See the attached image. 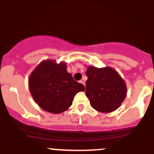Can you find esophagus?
I'll use <instances>...</instances> for the list:
<instances>
[{"label":"esophagus","instance_id":"obj_1","mask_svg":"<svg viewBox=\"0 0 154 154\" xmlns=\"http://www.w3.org/2000/svg\"><path fill=\"white\" fill-rule=\"evenodd\" d=\"M80 83H82V85H84L85 86V82H84V80H80Z\"/></svg>","mask_w":154,"mask_h":154}]
</instances>
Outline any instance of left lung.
Masks as SVG:
<instances>
[{
  "label": "left lung",
  "instance_id": "obj_1",
  "mask_svg": "<svg viewBox=\"0 0 154 154\" xmlns=\"http://www.w3.org/2000/svg\"><path fill=\"white\" fill-rule=\"evenodd\" d=\"M86 75L85 94L95 110L110 113L121 106L128 90L126 83L114 69L88 66Z\"/></svg>",
  "mask_w": 154,
  "mask_h": 154
}]
</instances>
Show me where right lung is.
<instances>
[{
    "mask_svg": "<svg viewBox=\"0 0 154 154\" xmlns=\"http://www.w3.org/2000/svg\"><path fill=\"white\" fill-rule=\"evenodd\" d=\"M66 63L47 59L31 72L28 85L35 102L44 111L61 114L72 106L74 96L85 86L66 71Z\"/></svg>",
    "mask_w": 154,
    "mask_h": 154,
    "instance_id": "right-lung-1",
    "label": "right lung"
}]
</instances>
